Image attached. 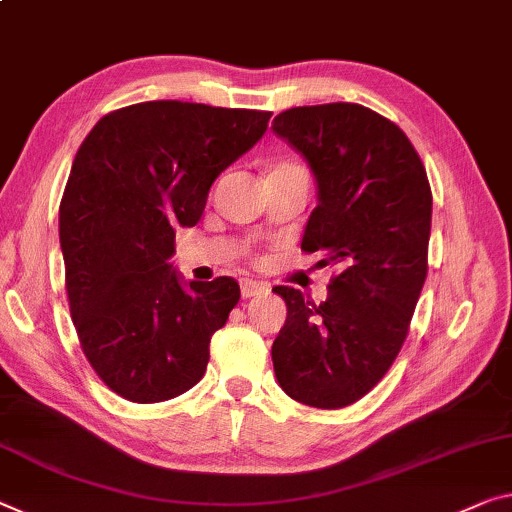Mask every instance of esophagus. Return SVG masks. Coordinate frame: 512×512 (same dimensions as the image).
<instances>
[{
	"label": "esophagus",
	"instance_id": "1",
	"mask_svg": "<svg viewBox=\"0 0 512 512\" xmlns=\"http://www.w3.org/2000/svg\"><path fill=\"white\" fill-rule=\"evenodd\" d=\"M240 290H242V297H258V295L267 293V286L261 281H254V279H242Z\"/></svg>",
	"mask_w": 512,
	"mask_h": 512
}]
</instances>
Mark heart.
<instances>
[{
  "label": "heart",
  "instance_id": "heart-1",
  "mask_svg": "<svg viewBox=\"0 0 512 512\" xmlns=\"http://www.w3.org/2000/svg\"><path fill=\"white\" fill-rule=\"evenodd\" d=\"M277 167H293V164H290V162H279ZM277 167H274V169H277Z\"/></svg>",
  "mask_w": 512,
  "mask_h": 512
}]
</instances>
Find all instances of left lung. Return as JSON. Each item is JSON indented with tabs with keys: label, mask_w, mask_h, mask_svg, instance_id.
<instances>
[{
	"label": "left lung",
	"mask_w": 512,
	"mask_h": 512,
	"mask_svg": "<svg viewBox=\"0 0 512 512\" xmlns=\"http://www.w3.org/2000/svg\"><path fill=\"white\" fill-rule=\"evenodd\" d=\"M272 130L304 155L318 185L302 251L338 267L320 304L274 288L288 306L274 375L297 403L338 410L382 380L410 332L428 274L430 183L405 132L364 105L293 107Z\"/></svg>",
	"instance_id": "obj_1"
}]
</instances>
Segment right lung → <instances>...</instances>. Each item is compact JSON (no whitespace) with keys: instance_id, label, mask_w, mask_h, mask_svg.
Listing matches in <instances>:
<instances>
[{"instance_id":"right-lung-1","label":"right lung","mask_w":512,"mask_h":512,"mask_svg":"<svg viewBox=\"0 0 512 512\" xmlns=\"http://www.w3.org/2000/svg\"><path fill=\"white\" fill-rule=\"evenodd\" d=\"M270 116L151 100L102 116L82 141L59 206L66 293L86 359L121 398L160 403L206 373L240 286L185 288L169 263L176 229L199 222L210 185Z\"/></svg>"}]
</instances>
